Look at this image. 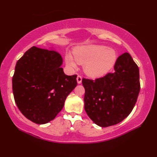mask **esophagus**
I'll return each mask as SVG.
<instances>
[{
    "label": "esophagus",
    "instance_id": "1",
    "mask_svg": "<svg viewBox=\"0 0 157 157\" xmlns=\"http://www.w3.org/2000/svg\"><path fill=\"white\" fill-rule=\"evenodd\" d=\"M82 76L79 75H78V77H77V81H78V84H80L82 82Z\"/></svg>",
    "mask_w": 157,
    "mask_h": 157
}]
</instances>
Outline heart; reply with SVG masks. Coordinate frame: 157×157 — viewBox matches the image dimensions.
Wrapping results in <instances>:
<instances>
[{
  "label": "heart",
  "instance_id": "heart-1",
  "mask_svg": "<svg viewBox=\"0 0 157 157\" xmlns=\"http://www.w3.org/2000/svg\"><path fill=\"white\" fill-rule=\"evenodd\" d=\"M73 55L76 62L84 65L85 73L93 78L107 73L113 67L117 58L115 50L100 45L79 46L74 50ZM75 59L70 54L65 57L66 63L72 68L76 67Z\"/></svg>",
  "mask_w": 157,
  "mask_h": 157
}]
</instances>
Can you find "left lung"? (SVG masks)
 I'll return each instance as SVG.
<instances>
[{
  "instance_id": "1",
  "label": "left lung",
  "mask_w": 157,
  "mask_h": 157,
  "mask_svg": "<svg viewBox=\"0 0 157 157\" xmlns=\"http://www.w3.org/2000/svg\"><path fill=\"white\" fill-rule=\"evenodd\" d=\"M114 68V72L102 78L82 80L85 112L102 127L124 120L133 109L140 91V70L128 52L118 57Z\"/></svg>"
}]
</instances>
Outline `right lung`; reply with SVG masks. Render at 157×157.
<instances>
[{
  "label": "right lung",
  "mask_w": 157,
  "mask_h": 157,
  "mask_svg": "<svg viewBox=\"0 0 157 157\" xmlns=\"http://www.w3.org/2000/svg\"><path fill=\"white\" fill-rule=\"evenodd\" d=\"M62 64L58 52L35 46L17 62L12 79L14 100L33 122L43 124L54 120L77 86V75H66Z\"/></svg>",
  "instance_id": "1"
}]
</instances>
